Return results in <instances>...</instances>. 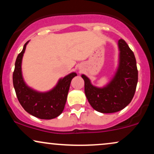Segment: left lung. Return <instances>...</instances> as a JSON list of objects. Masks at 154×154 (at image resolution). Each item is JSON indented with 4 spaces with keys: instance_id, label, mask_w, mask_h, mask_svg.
Masks as SVG:
<instances>
[{
    "instance_id": "8db88e82",
    "label": "left lung",
    "mask_w": 154,
    "mask_h": 154,
    "mask_svg": "<svg viewBox=\"0 0 154 154\" xmlns=\"http://www.w3.org/2000/svg\"><path fill=\"white\" fill-rule=\"evenodd\" d=\"M120 64L116 76L105 88H98L91 85L82 75L85 93L91 106L98 112L112 113L123 110L132 100L138 82V69L133 51L126 42L118 41Z\"/></svg>"
}]
</instances>
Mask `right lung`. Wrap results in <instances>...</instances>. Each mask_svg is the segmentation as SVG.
Returning <instances> with one entry per match:
<instances>
[{"label":"right lung","mask_w":154,"mask_h":154,"mask_svg":"<svg viewBox=\"0 0 154 154\" xmlns=\"http://www.w3.org/2000/svg\"><path fill=\"white\" fill-rule=\"evenodd\" d=\"M18 54L15 63L13 74V83L16 96L23 109L35 117L49 120L57 118L62 112L72 78L77 74L72 72L59 81L58 84L51 91L41 93L28 88L23 82L21 74V61L27 44Z\"/></svg>","instance_id":"right-lung-1"}]
</instances>
